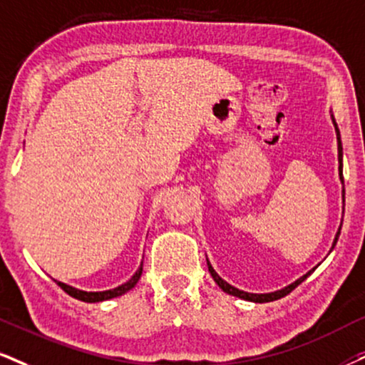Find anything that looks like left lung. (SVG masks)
<instances>
[{"label":"left lung","instance_id":"obj_1","mask_svg":"<svg viewBox=\"0 0 365 365\" xmlns=\"http://www.w3.org/2000/svg\"><path fill=\"white\" fill-rule=\"evenodd\" d=\"M331 121H334V127H335V133H336V143H339V178H340V182H341V205L345 206V187H344V147H341V137H340V130L336 127V121L334 118V115H331ZM344 206H341V210H344ZM344 213V211H341ZM341 223H344V217H341V222H340V227L339 230L335 233V238H334V244H331V249L330 252L334 250V247L336 245V240H339V235H340V230H341ZM206 262H208V271L211 274V277H213V281L217 282L220 286V289L227 292V294H232V296H237V298L240 299H245V301H252V303H271V301H276V299H281L284 298L286 294H289V292L294 289V287H298L301 282L307 279L309 274H312L314 269L318 267H313L312 271H308L304 276H301L299 279H296L294 282H291V284H287L286 287H282V289H277V291H272V292H247V291H242L238 289V287L228 284L225 279H222L217 274V271L213 269V265L210 264L208 257H206Z\"/></svg>","mask_w":365,"mask_h":365}]
</instances>
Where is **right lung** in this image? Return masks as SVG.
Masks as SVG:
<instances>
[{
	"label": "right lung",
	"instance_id": "obj_1",
	"mask_svg": "<svg viewBox=\"0 0 365 365\" xmlns=\"http://www.w3.org/2000/svg\"><path fill=\"white\" fill-rule=\"evenodd\" d=\"M142 265L143 264L140 262V267L135 271L133 276L130 277L127 282H123V284L118 287H113V289H106V291H83V289H78V287H74V286L66 284V282H61V281H56V282L67 292V294L73 296V298H76V299L84 301V303H100V301L118 298V296L125 294V292H128L132 287H135V284H137L138 279H140V276H142Z\"/></svg>",
	"mask_w": 365,
	"mask_h": 365
}]
</instances>
